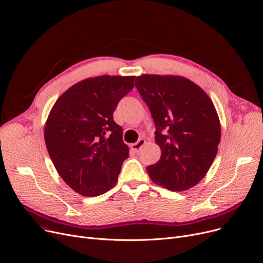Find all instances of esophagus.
I'll list each match as a JSON object with an SVG mask.
<instances>
[{
  "label": "esophagus",
  "mask_w": 263,
  "mask_h": 263,
  "mask_svg": "<svg viewBox=\"0 0 263 263\" xmlns=\"http://www.w3.org/2000/svg\"><path fill=\"white\" fill-rule=\"evenodd\" d=\"M146 143V141L144 139H140L138 142L134 143L131 145V148L135 152V153H139L141 148L144 146V144Z\"/></svg>",
  "instance_id": "34e87169"
}]
</instances>
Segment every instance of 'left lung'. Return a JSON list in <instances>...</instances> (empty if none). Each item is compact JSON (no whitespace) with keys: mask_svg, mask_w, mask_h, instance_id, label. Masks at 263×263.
I'll return each instance as SVG.
<instances>
[{"mask_svg":"<svg viewBox=\"0 0 263 263\" xmlns=\"http://www.w3.org/2000/svg\"><path fill=\"white\" fill-rule=\"evenodd\" d=\"M135 87L152 114L159 161L147 166L156 184L187 190L205 176L218 152L220 122L213 102L195 83L180 76L142 75Z\"/></svg>","mask_w":263,"mask_h":263,"instance_id":"obj_1","label":"left lung"}]
</instances>
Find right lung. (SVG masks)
Instances as JSON below:
<instances>
[{
    "instance_id": "1",
    "label": "right lung",
    "mask_w": 263,
    "mask_h": 263,
    "mask_svg": "<svg viewBox=\"0 0 263 263\" xmlns=\"http://www.w3.org/2000/svg\"><path fill=\"white\" fill-rule=\"evenodd\" d=\"M134 79L87 78L67 89L49 114L44 133L48 154L61 178L79 195L97 197L116 185L129 148L112 112Z\"/></svg>"
}]
</instances>
